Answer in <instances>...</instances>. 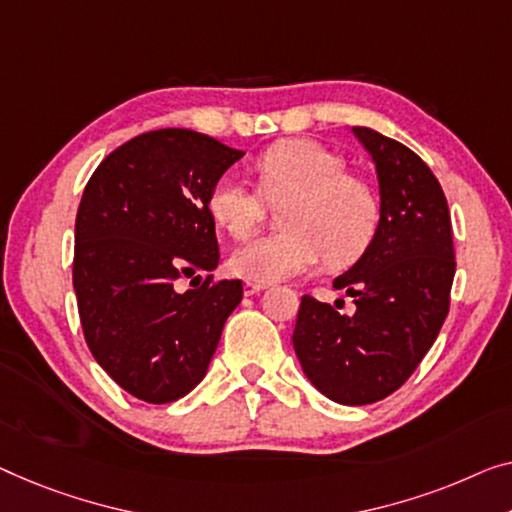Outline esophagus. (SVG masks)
Here are the masks:
<instances>
[{
	"label": "esophagus",
	"mask_w": 512,
	"mask_h": 512,
	"mask_svg": "<svg viewBox=\"0 0 512 512\" xmlns=\"http://www.w3.org/2000/svg\"><path fill=\"white\" fill-rule=\"evenodd\" d=\"M264 289H266V285H259V282L246 280V285H243V294H246V296H255V294H259V292H264Z\"/></svg>",
	"instance_id": "34e87169"
}]
</instances>
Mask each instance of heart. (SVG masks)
Instances as JSON below:
<instances>
[{"instance_id":"obj_1","label":"heart","mask_w":512,"mask_h":512,"mask_svg":"<svg viewBox=\"0 0 512 512\" xmlns=\"http://www.w3.org/2000/svg\"><path fill=\"white\" fill-rule=\"evenodd\" d=\"M259 181L271 202L282 204L287 232L257 236L232 255V269L259 285L310 271L319 257L347 264L363 255L379 223L377 195L347 174L345 158L315 140H289L257 160ZM209 211L236 239L250 236L264 218V197L236 172L213 183Z\"/></svg>"}]
</instances>
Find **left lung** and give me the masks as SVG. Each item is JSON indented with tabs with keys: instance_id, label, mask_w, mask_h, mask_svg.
Instances as JSON below:
<instances>
[{
	"instance_id": "left-lung-1",
	"label": "left lung",
	"mask_w": 512,
	"mask_h": 512,
	"mask_svg": "<svg viewBox=\"0 0 512 512\" xmlns=\"http://www.w3.org/2000/svg\"><path fill=\"white\" fill-rule=\"evenodd\" d=\"M352 131L379 181L377 232L333 280L356 310L342 315L303 296L292 342L310 384L356 407L398 391L434 345L451 303L455 250L451 213L430 167L398 140L365 126Z\"/></svg>"
}]
</instances>
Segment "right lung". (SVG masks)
<instances>
[{"instance_id": "right-lung-1", "label": "right lung", "mask_w": 512, "mask_h": 512, "mask_svg": "<svg viewBox=\"0 0 512 512\" xmlns=\"http://www.w3.org/2000/svg\"><path fill=\"white\" fill-rule=\"evenodd\" d=\"M241 156L211 135L160 128L114 149L82 193L73 257L82 331L98 365L144 402H174L200 384L241 303V280L209 276L220 259L209 195Z\"/></svg>"}]
</instances>
